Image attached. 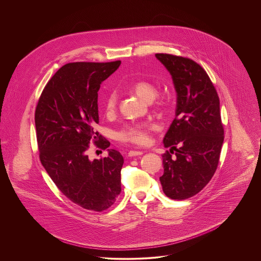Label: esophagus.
I'll list each match as a JSON object with an SVG mask.
<instances>
[{
  "instance_id": "1",
  "label": "esophagus",
  "mask_w": 261,
  "mask_h": 261,
  "mask_svg": "<svg viewBox=\"0 0 261 261\" xmlns=\"http://www.w3.org/2000/svg\"><path fill=\"white\" fill-rule=\"evenodd\" d=\"M144 152L142 150H135L132 149L128 151V156H137V155H142Z\"/></svg>"
}]
</instances>
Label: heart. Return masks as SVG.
Masks as SVG:
<instances>
[{"label":"heart","instance_id":"heart-1","mask_svg":"<svg viewBox=\"0 0 261 261\" xmlns=\"http://www.w3.org/2000/svg\"><path fill=\"white\" fill-rule=\"evenodd\" d=\"M133 89L135 93L146 101H151L156 95L155 86L149 81H138L134 84ZM118 96L115 91H112L106 98V110L108 112H113L116 109ZM154 128L152 123H127L116 135L117 139L124 143L143 146L149 141V132Z\"/></svg>","mask_w":261,"mask_h":261}]
</instances>
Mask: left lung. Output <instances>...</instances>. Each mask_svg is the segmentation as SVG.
Listing matches in <instances>:
<instances>
[{"label":"left lung","mask_w":261,"mask_h":261,"mask_svg":"<svg viewBox=\"0 0 261 261\" xmlns=\"http://www.w3.org/2000/svg\"><path fill=\"white\" fill-rule=\"evenodd\" d=\"M154 56L172 76L177 93L176 117L163 140L171 149L162 155L160 181L167 197L184 200L206 186L217 169L224 141L219 97L195 61L171 54Z\"/></svg>","instance_id":"1"}]
</instances>
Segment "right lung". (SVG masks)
<instances>
[{"instance_id":"right-lung-1","label":"right lung","mask_w":261,"mask_h":261,"mask_svg":"<svg viewBox=\"0 0 261 261\" xmlns=\"http://www.w3.org/2000/svg\"><path fill=\"white\" fill-rule=\"evenodd\" d=\"M119 65L120 61L62 66L45 86L35 112L44 169L69 200L87 210L110 208L121 192L122 155L112 149L100 160H89L86 153L90 141L98 137L93 127L99 121L100 84ZM110 146L107 140L99 145L103 149Z\"/></svg>"}]
</instances>
